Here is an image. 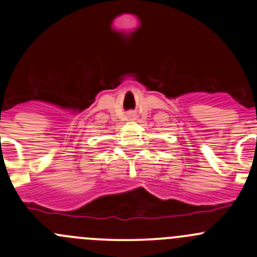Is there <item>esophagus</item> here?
Instances as JSON below:
<instances>
[{
	"label": "esophagus",
	"instance_id": "obj_1",
	"mask_svg": "<svg viewBox=\"0 0 257 257\" xmlns=\"http://www.w3.org/2000/svg\"><path fill=\"white\" fill-rule=\"evenodd\" d=\"M128 118H129V119H132V120H133V119H134V118H136V114L131 113V114H129V115H128Z\"/></svg>",
	"mask_w": 257,
	"mask_h": 257
}]
</instances>
